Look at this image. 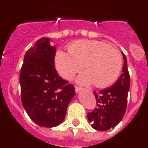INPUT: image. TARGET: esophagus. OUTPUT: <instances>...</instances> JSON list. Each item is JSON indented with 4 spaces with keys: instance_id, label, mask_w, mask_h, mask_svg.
<instances>
[{
    "instance_id": "esophagus-1",
    "label": "esophagus",
    "mask_w": 148,
    "mask_h": 148,
    "mask_svg": "<svg viewBox=\"0 0 148 148\" xmlns=\"http://www.w3.org/2000/svg\"><path fill=\"white\" fill-rule=\"evenodd\" d=\"M75 92H79L81 91V90H82V88H81V87H77V86H75Z\"/></svg>"
}]
</instances>
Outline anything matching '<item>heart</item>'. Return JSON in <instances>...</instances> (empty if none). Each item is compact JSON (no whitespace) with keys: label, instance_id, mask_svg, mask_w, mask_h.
Segmentation results:
<instances>
[{"label":"heart","instance_id":"heart-1","mask_svg":"<svg viewBox=\"0 0 148 148\" xmlns=\"http://www.w3.org/2000/svg\"><path fill=\"white\" fill-rule=\"evenodd\" d=\"M55 64L60 75L70 80L83 68L86 72L78 76V82L97 87L113 84L118 78L122 58L117 49L97 40H82L72 43L68 53L59 50L56 54Z\"/></svg>","mask_w":148,"mask_h":148}]
</instances>
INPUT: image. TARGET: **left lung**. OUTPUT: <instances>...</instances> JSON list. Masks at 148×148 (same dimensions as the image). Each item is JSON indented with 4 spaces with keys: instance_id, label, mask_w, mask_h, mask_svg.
Here are the masks:
<instances>
[{
    "instance_id": "left-lung-1",
    "label": "left lung",
    "mask_w": 148,
    "mask_h": 148,
    "mask_svg": "<svg viewBox=\"0 0 148 148\" xmlns=\"http://www.w3.org/2000/svg\"><path fill=\"white\" fill-rule=\"evenodd\" d=\"M122 56V73L117 82L112 87L93 92L97 108L89 113L87 117L92 128L96 130L105 131L114 127L121 121L126 111L130 79L126 56L123 53Z\"/></svg>"
}]
</instances>
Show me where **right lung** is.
<instances>
[{
    "label": "right lung",
    "instance_id": "1",
    "mask_svg": "<svg viewBox=\"0 0 148 148\" xmlns=\"http://www.w3.org/2000/svg\"><path fill=\"white\" fill-rule=\"evenodd\" d=\"M42 38L27 51L21 69V102L38 125L53 127L65 118L75 88L58 75L54 65L56 47Z\"/></svg>",
    "mask_w": 148,
    "mask_h": 148
}]
</instances>
